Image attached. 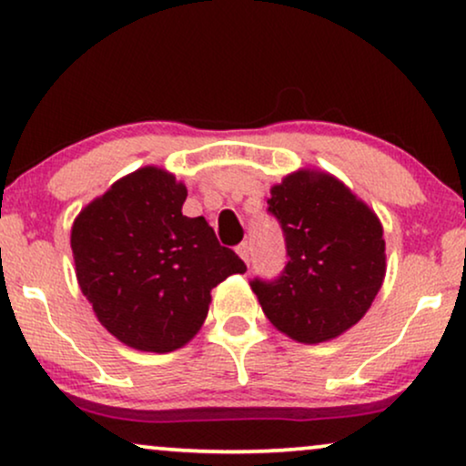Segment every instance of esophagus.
Segmentation results:
<instances>
[{
  "label": "esophagus",
  "instance_id": "1",
  "mask_svg": "<svg viewBox=\"0 0 466 466\" xmlns=\"http://www.w3.org/2000/svg\"><path fill=\"white\" fill-rule=\"evenodd\" d=\"M235 250H238V255L244 258V263L248 265L250 263V246H248V241H241V244L235 248Z\"/></svg>",
  "mask_w": 466,
  "mask_h": 466
}]
</instances>
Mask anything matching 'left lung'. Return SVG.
<instances>
[{
  "label": "left lung",
  "mask_w": 466,
  "mask_h": 466,
  "mask_svg": "<svg viewBox=\"0 0 466 466\" xmlns=\"http://www.w3.org/2000/svg\"><path fill=\"white\" fill-rule=\"evenodd\" d=\"M268 211L280 222L289 263L278 280L250 282L265 317L293 340H334L368 312L385 278L377 214L325 171L289 173L271 186Z\"/></svg>",
  "instance_id": "8db88e82"
}]
</instances>
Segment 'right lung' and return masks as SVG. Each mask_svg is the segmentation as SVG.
<instances>
[{
    "mask_svg": "<svg viewBox=\"0 0 466 466\" xmlns=\"http://www.w3.org/2000/svg\"><path fill=\"white\" fill-rule=\"evenodd\" d=\"M186 186L143 167L117 179L75 218L78 287L108 334L137 351L188 344L208 317L211 289L246 265L203 216L181 214Z\"/></svg>",
    "mask_w": 466,
    "mask_h": 466,
    "instance_id": "obj_1",
    "label": "right lung"
}]
</instances>
